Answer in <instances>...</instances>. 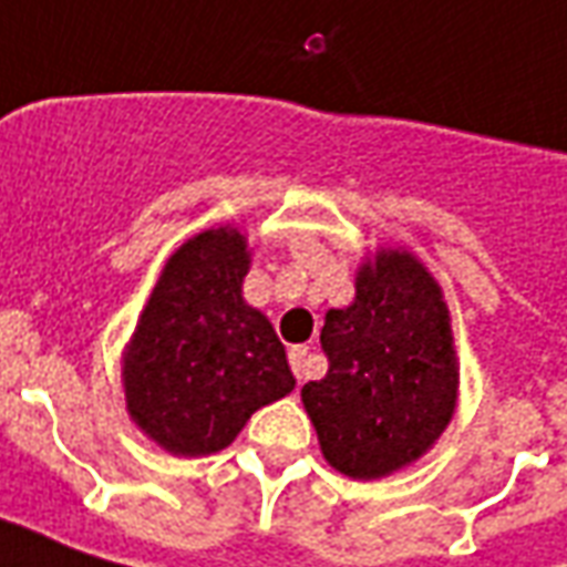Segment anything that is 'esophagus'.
<instances>
[{"instance_id": "esophagus-1", "label": "esophagus", "mask_w": 567, "mask_h": 567, "mask_svg": "<svg viewBox=\"0 0 567 567\" xmlns=\"http://www.w3.org/2000/svg\"><path fill=\"white\" fill-rule=\"evenodd\" d=\"M305 363H308V348H290V367L299 381L305 375Z\"/></svg>"}]
</instances>
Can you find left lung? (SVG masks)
I'll list each match as a JSON object with an SVG mask.
<instances>
[{
	"label": "left lung",
	"mask_w": 567,
	"mask_h": 567,
	"mask_svg": "<svg viewBox=\"0 0 567 567\" xmlns=\"http://www.w3.org/2000/svg\"><path fill=\"white\" fill-rule=\"evenodd\" d=\"M327 375L302 403L332 467L379 480L421 457L452 421L457 367L449 308L409 252L388 250L357 275L354 305L327 311Z\"/></svg>",
	"instance_id": "8db88e82"
}]
</instances>
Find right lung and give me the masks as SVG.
<instances>
[{
    "label": "right lung",
    "instance_id": "obj_1",
    "mask_svg": "<svg viewBox=\"0 0 567 567\" xmlns=\"http://www.w3.org/2000/svg\"><path fill=\"white\" fill-rule=\"evenodd\" d=\"M247 268L240 231H200L167 259L136 323L127 409L174 455L226 449L259 405L296 388L277 332L240 296Z\"/></svg>",
    "mask_w": 567,
    "mask_h": 567
}]
</instances>
